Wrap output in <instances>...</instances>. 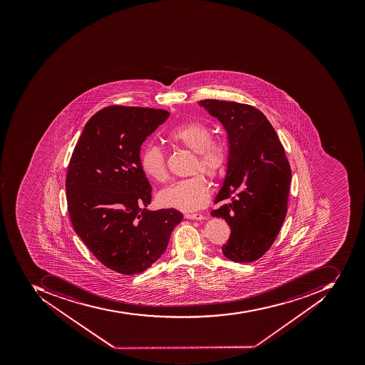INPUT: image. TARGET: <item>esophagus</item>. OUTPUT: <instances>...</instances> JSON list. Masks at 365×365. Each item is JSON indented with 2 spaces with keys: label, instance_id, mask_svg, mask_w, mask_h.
I'll use <instances>...</instances> for the list:
<instances>
[{
  "label": "esophagus",
  "instance_id": "1",
  "mask_svg": "<svg viewBox=\"0 0 365 365\" xmlns=\"http://www.w3.org/2000/svg\"><path fill=\"white\" fill-rule=\"evenodd\" d=\"M184 217L190 219V220H203L205 219V217L201 213H186Z\"/></svg>",
  "mask_w": 365,
  "mask_h": 365
}]
</instances>
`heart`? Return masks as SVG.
I'll return each instance as SVG.
<instances>
[{
  "label": "heart",
  "instance_id": "obj_1",
  "mask_svg": "<svg viewBox=\"0 0 365 365\" xmlns=\"http://www.w3.org/2000/svg\"><path fill=\"white\" fill-rule=\"evenodd\" d=\"M168 142L194 153L192 172L215 179L225 171L229 158L227 145L212 140V132L200 120L184 123L168 133ZM140 168L145 175L154 181L166 179L165 153L158 145L146 143L140 152ZM210 187L200 174L170 184L158 193V202L165 207L194 211L209 201Z\"/></svg>",
  "mask_w": 365,
  "mask_h": 365
}]
</instances>
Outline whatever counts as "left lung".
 Listing matches in <instances>:
<instances>
[{"label": "left lung", "instance_id": "1", "mask_svg": "<svg viewBox=\"0 0 365 365\" xmlns=\"http://www.w3.org/2000/svg\"><path fill=\"white\" fill-rule=\"evenodd\" d=\"M200 105L222 123L229 136L227 176L215 202L230 199V203L211 212L231 229L223 255L235 262H255L272 246L287 213L289 162L276 130L259 109L215 99L200 101Z\"/></svg>", "mask_w": 365, "mask_h": 365}]
</instances>
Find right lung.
<instances>
[{
  "label": "right lung",
  "instance_id": "obj_1",
  "mask_svg": "<svg viewBox=\"0 0 365 365\" xmlns=\"http://www.w3.org/2000/svg\"><path fill=\"white\" fill-rule=\"evenodd\" d=\"M170 113L105 107L78 140L66 179L68 212L76 233L107 268L135 274L164 254L183 215L148 211L152 186L140 168V146Z\"/></svg>",
  "mask_w": 365,
  "mask_h": 365
}]
</instances>
